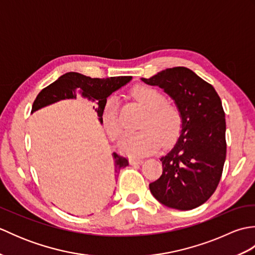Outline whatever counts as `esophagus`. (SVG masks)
<instances>
[{
    "instance_id": "1",
    "label": "esophagus",
    "mask_w": 255,
    "mask_h": 255,
    "mask_svg": "<svg viewBox=\"0 0 255 255\" xmlns=\"http://www.w3.org/2000/svg\"><path fill=\"white\" fill-rule=\"evenodd\" d=\"M142 160L141 159H136V158H130L129 159V163L134 165V164H141L142 163Z\"/></svg>"
}]
</instances>
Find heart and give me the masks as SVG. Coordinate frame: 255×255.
<instances>
[{
	"label": "heart",
	"mask_w": 255,
	"mask_h": 255,
	"mask_svg": "<svg viewBox=\"0 0 255 255\" xmlns=\"http://www.w3.org/2000/svg\"><path fill=\"white\" fill-rule=\"evenodd\" d=\"M131 94L148 113L141 123L142 130L127 134L119 142L121 150L128 155L140 156L154 152L161 142L164 145L171 144L182 128V115L178 108L166 103L165 96L150 86L138 85ZM102 118L107 133L113 139L122 136L124 125L119 117L117 96L107 97L103 105Z\"/></svg>",
	"instance_id": "1"
}]
</instances>
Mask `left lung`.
Masks as SVG:
<instances>
[{"instance_id": "1", "label": "left lung", "mask_w": 255, "mask_h": 255, "mask_svg": "<svg viewBox=\"0 0 255 255\" xmlns=\"http://www.w3.org/2000/svg\"><path fill=\"white\" fill-rule=\"evenodd\" d=\"M174 101L182 115L180 137L161 156L163 172L150 192L166 207L189 210L207 202L217 188L226 160V119L213 85L185 67L165 69L150 79Z\"/></svg>"}]
</instances>
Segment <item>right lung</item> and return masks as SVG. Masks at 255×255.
<instances>
[{"label":"right lung","instance_id":"add662e5","mask_svg":"<svg viewBox=\"0 0 255 255\" xmlns=\"http://www.w3.org/2000/svg\"><path fill=\"white\" fill-rule=\"evenodd\" d=\"M131 79V77L92 79L78 72H68L41 90L32 104L31 114L57 102L77 99V95L80 94L84 99L94 103L93 110L96 112L100 123L103 124L102 110L104 102L113 92L126 85ZM113 159L116 173L115 176H117L121 169L128 165V160L115 152L113 153Z\"/></svg>","mask_w":255,"mask_h":255}]
</instances>
